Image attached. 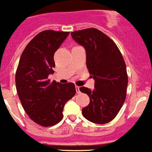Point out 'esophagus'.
I'll use <instances>...</instances> for the list:
<instances>
[{
	"label": "esophagus",
	"mask_w": 152,
	"mask_h": 152,
	"mask_svg": "<svg viewBox=\"0 0 152 152\" xmlns=\"http://www.w3.org/2000/svg\"><path fill=\"white\" fill-rule=\"evenodd\" d=\"M75 88H76V91H77V93H80V87L79 86H75Z\"/></svg>",
	"instance_id": "1"
}]
</instances>
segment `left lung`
Returning <instances> with one entry per match:
<instances>
[{"mask_svg":"<svg viewBox=\"0 0 152 152\" xmlns=\"http://www.w3.org/2000/svg\"><path fill=\"white\" fill-rule=\"evenodd\" d=\"M71 35L85 48L86 67L94 79V90L80 88L90 99L82 109L83 115L94 124H107L117 116L126 97L128 75L122 54L115 42L97 28L72 31Z\"/></svg>","mask_w":152,"mask_h":152,"instance_id":"8db88e82","label":"left lung"}]
</instances>
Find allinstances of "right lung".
Wrapping results in <instances>:
<instances>
[{
    "instance_id": "right-lung-1",
    "label": "right lung",
    "mask_w": 152,
    "mask_h": 152,
    "mask_svg": "<svg viewBox=\"0 0 152 152\" xmlns=\"http://www.w3.org/2000/svg\"><path fill=\"white\" fill-rule=\"evenodd\" d=\"M69 31L45 30L27 44L15 75L17 92L26 113L34 123L52 126L63 119L64 105L76 93L72 83L61 84L48 79L53 74L54 55Z\"/></svg>"
}]
</instances>
